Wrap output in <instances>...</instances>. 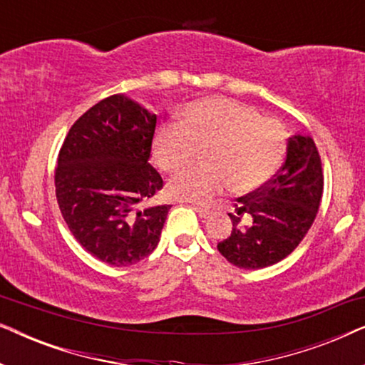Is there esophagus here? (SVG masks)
Returning <instances> with one entry per match:
<instances>
[{
	"label": "esophagus",
	"instance_id": "esophagus-1",
	"mask_svg": "<svg viewBox=\"0 0 365 365\" xmlns=\"http://www.w3.org/2000/svg\"><path fill=\"white\" fill-rule=\"evenodd\" d=\"M194 211H196L197 214H199V217L201 219H206V217H209V214H211V211H209L207 207H202V206H196V204H192L191 206Z\"/></svg>",
	"mask_w": 365,
	"mask_h": 365
}]
</instances>
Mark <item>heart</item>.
Returning <instances> with one entry per match:
<instances>
[{
    "label": "heart",
    "instance_id": "1",
    "mask_svg": "<svg viewBox=\"0 0 365 365\" xmlns=\"http://www.w3.org/2000/svg\"><path fill=\"white\" fill-rule=\"evenodd\" d=\"M287 133L279 119L262 118L249 104L229 98H206L187 104L179 124L158 129L154 159L176 174L204 151L201 168L173 179L174 197L207 202L229 184L234 192L257 191L271 181L286 153Z\"/></svg>",
    "mask_w": 365,
    "mask_h": 365
}]
</instances>
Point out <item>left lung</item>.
Wrapping results in <instances>:
<instances>
[{
  "label": "left lung",
  "mask_w": 365,
  "mask_h": 365,
  "mask_svg": "<svg viewBox=\"0 0 365 365\" xmlns=\"http://www.w3.org/2000/svg\"><path fill=\"white\" fill-rule=\"evenodd\" d=\"M324 191L321 154L311 136H292L287 156L271 181L237 199V216H231V236L217 244L234 266L262 269L287 257L311 229ZM242 213H251L247 228L238 226Z\"/></svg>",
  "instance_id": "left-lung-1"
}]
</instances>
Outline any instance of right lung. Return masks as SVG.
<instances>
[{
	"instance_id": "obj_1",
	"label": "right lung",
	"mask_w": 365,
	"mask_h": 365,
	"mask_svg": "<svg viewBox=\"0 0 365 365\" xmlns=\"http://www.w3.org/2000/svg\"><path fill=\"white\" fill-rule=\"evenodd\" d=\"M158 118L123 94L104 98L69 129L54 187L74 239L99 261L131 266L159 242L169 204L144 207L164 181L149 164Z\"/></svg>"
}]
</instances>
